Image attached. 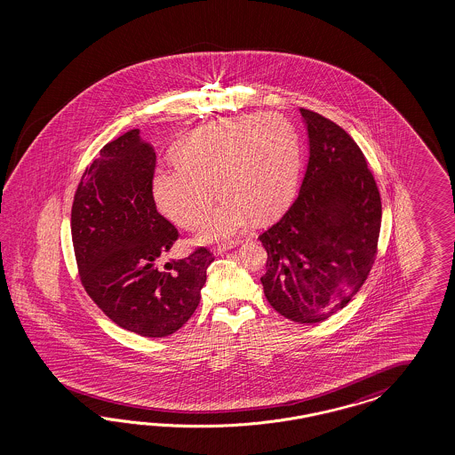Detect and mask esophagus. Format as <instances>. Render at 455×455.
<instances>
[{
	"mask_svg": "<svg viewBox=\"0 0 455 455\" xmlns=\"http://www.w3.org/2000/svg\"><path fill=\"white\" fill-rule=\"evenodd\" d=\"M236 245H238V242L223 243V245H219V247L213 248V253H215V255H221V253H225V251H228V250H232V248L236 247Z\"/></svg>",
	"mask_w": 455,
	"mask_h": 455,
	"instance_id": "esophagus-1",
	"label": "esophagus"
}]
</instances>
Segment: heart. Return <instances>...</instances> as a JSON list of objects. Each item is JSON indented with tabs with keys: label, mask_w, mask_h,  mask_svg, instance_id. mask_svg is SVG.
<instances>
[{
	"label": "heart",
	"mask_w": 455,
	"mask_h": 455,
	"mask_svg": "<svg viewBox=\"0 0 455 455\" xmlns=\"http://www.w3.org/2000/svg\"><path fill=\"white\" fill-rule=\"evenodd\" d=\"M299 140L274 113L223 118L195 128L173 148L177 164L158 166L152 192L162 213L183 228H196L213 202L198 242L227 240L255 215L274 217L287 204L299 173Z\"/></svg>",
	"instance_id": "heart-1"
}]
</instances>
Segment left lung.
<instances>
[{"mask_svg": "<svg viewBox=\"0 0 455 455\" xmlns=\"http://www.w3.org/2000/svg\"><path fill=\"white\" fill-rule=\"evenodd\" d=\"M308 164L299 196L259 238L263 293L280 315L318 323L354 299L372 268L382 204L357 143L329 118L300 108Z\"/></svg>", "mask_w": 455, "mask_h": 455, "instance_id": "8db88e82", "label": "left lung"}]
</instances>
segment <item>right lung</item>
Returning a JSON list of instances; mask_svg holds the SVG:
<instances>
[{"label": "right lung", "mask_w": 455, "mask_h": 455, "mask_svg": "<svg viewBox=\"0 0 455 455\" xmlns=\"http://www.w3.org/2000/svg\"><path fill=\"white\" fill-rule=\"evenodd\" d=\"M156 155L130 130L107 143L83 173L71 207V238L83 287L124 331L166 337L200 303L213 262L207 248L160 265L179 230L156 212Z\"/></svg>", "instance_id": "1"}]
</instances>
